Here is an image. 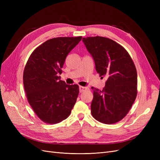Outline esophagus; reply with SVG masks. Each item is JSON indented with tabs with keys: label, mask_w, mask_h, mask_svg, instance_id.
Instances as JSON below:
<instances>
[{
	"label": "esophagus",
	"mask_w": 160,
	"mask_h": 160,
	"mask_svg": "<svg viewBox=\"0 0 160 160\" xmlns=\"http://www.w3.org/2000/svg\"><path fill=\"white\" fill-rule=\"evenodd\" d=\"M88 88H85V87H82V86H79V92L80 93H82V92H83L85 90H88Z\"/></svg>",
	"instance_id": "esophagus-1"
}]
</instances>
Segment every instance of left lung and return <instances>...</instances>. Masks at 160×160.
Here are the masks:
<instances>
[{
    "label": "left lung",
    "mask_w": 160,
    "mask_h": 160,
    "mask_svg": "<svg viewBox=\"0 0 160 160\" xmlns=\"http://www.w3.org/2000/svg\"><path fill=\"white\" fill-rule=\"evenodd\" d=\"M93 57L96 71L107 81L103 90L92 88L93 99L91 109L93 117L105 124L122 120L132 108L137 95V71L129 53L108 38H83Z\"/></svg>",
    "instance_id": "1"
}]
</instances>
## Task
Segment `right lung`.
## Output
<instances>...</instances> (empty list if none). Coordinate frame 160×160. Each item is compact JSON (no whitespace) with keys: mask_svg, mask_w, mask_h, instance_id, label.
<instances>
[{"mask_svg":"<svg viewBox=\"0 0 160 160\" xmlns=\"http://www.w3.org/2000/svg\"><path fill=\"white\" fill-rule=\"evenodd\" d=\"M82 37L47 40L32 52L23 74L28 103L42 122L55 124L69 117L79 95V86L61 80L67 55Z\"/></svg>","mask_w":160,"mask_h":160,"instance_id":"1","label":"right lung"}]
</instances>
